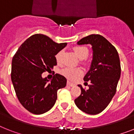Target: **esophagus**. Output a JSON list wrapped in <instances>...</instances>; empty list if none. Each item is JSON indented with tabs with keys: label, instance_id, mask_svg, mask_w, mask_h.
I'll list each match as a JSON object with an SVG mask.
<instances>
[{
	"label": "esophagus",
	"instance_id": "esophagus-1",
	"mask_svg": "<svg viewBox=\"0 0 134 134\" xmlns=\"http://www.w3.org/2000/svg\"><path fill=\"white\" fill-rule=\"evenodd\" d=\"M67 85L70 86V87H74V86H75L74 83H72V82H69V81H67Z\"/></svg>",
	"mask_w": 134,
	"mask_h": 134
}]
</instances>
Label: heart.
Wrapping results in <instances>:
<instances>
[{
    "label": "heart",
    "instance_id": "obj_1",
    "mask_svg": "<svg viewBox=\"0 0 134 134\" xmlns=\"http://www.w3.org/2000/svg\"><path fill=\"white\" fill-rule=\"evenodd\" d=\"M74 51L75 54L80 59H83L88 56L89 50L87 47L83 46H76L74 47ZM62 51H60L56 54V60L58 63L60 61L62 56ZM81 69L80 68H74V67H65L60 71V74L69 80H75L79 75L81 74Z\"/></svg>",
    "mask_w": 134,
    "mask_h": 134
}]
</instances>
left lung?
<instances>
[{"label":"left lung","instance_id":"obj_1","mask_svg":"<svg viewBox=\"0 0 134 134\" xmlns=\"http://www.w3.org/2000/svg\"><path fill=\"white\" fill-rule=\"evenodd\" d=\"M77 44H91L93 55L90 70L84 77L85 83L91 84L87 90L78 85L81 94L74 100L75 104L83 112L96 115L106 108L116 93L121 73L120 58L116 48L98 34L85 37Z\"/></svg>","mask_w":134,"mask_h":134}]
</instances>
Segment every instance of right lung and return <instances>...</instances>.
<instances>
[{"mask_svg": "<svg viewBox=\"0 0 134 134\" xmlns=\"http://www.w3.org/2000/svg\"><path fill=\"white\" fill-rule=\"evenodd\" d=\"M67 44L37 34L27 39L13 57V86L18 100L29 112L42 114L50 110L56 103L58 90L66 86L63 76L56 74L49 80L42 74L57 65L55 56Z\"/></svg>", "mask_w": 134, "mask_h": 134, "instance_id": "add662e5", "label": "right lung"}]
</instances>
